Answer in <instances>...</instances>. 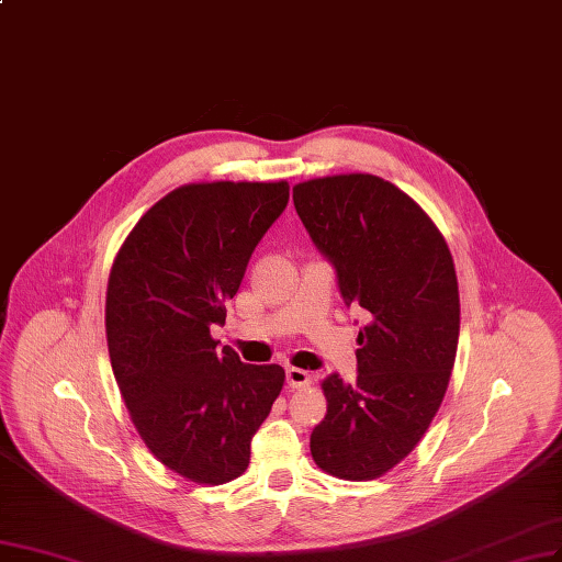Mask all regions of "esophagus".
<instances>
[{"label": "esophagus", "instance_id": "34e87169", "mask_svg": "<svg viewBox=\"0 0 562 562\" xmlns=\"http://www.w3.org/2000/svg\"><path fill=\"white\" fill-rule=\"evenodd\" d=\"M313 383V373L305 371V369H296V367H289L286 369V385L289 387H307Z\"/></svg>", "mask_w": 562, "mask_h": 562}]
</instances>
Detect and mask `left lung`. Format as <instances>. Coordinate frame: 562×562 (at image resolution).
Listing matches in <instances>:
<instances>
[{
    "mask_svg": "<svg viewBox=\"0 0 562 562\" xmlns=\"http://www.w3.org/2000/svg\"><path fill=\"white\" fill-rule=\"evenodd\" d=\"M294 207L342 301L369 317L357 380L322 383L329 406L311 452L331 476L369 481L418 446L443 402L460 336L456 266L420 205L380 177L311 179L294 187Z\"/></svg>",
    "mask_w": 562,
    "mask_h": 562,
    "instance_id": "1",
    "label": "left lung"
}]
</instances>
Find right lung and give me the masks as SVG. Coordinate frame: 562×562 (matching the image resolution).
<instances>
[{
  "instance_id": "obj_1",
  "label": "right lung",
  "mask_w": 562,
  "mask_h": 562,
  "mask_svg": "<svg viewBox=\"0 0 562 562\" xmlns=\"http://www.w3.org/2000/svg\"><path fill=\"white\" fill-rule=\"evenodd\" d=\"M286 203V182L179 187L114 259L104 307L114 378L142 441L189 481L238 479L284 385L282 367L216 350L210 329L226 322V301Z\"/></svg>"
}]
</instances>
